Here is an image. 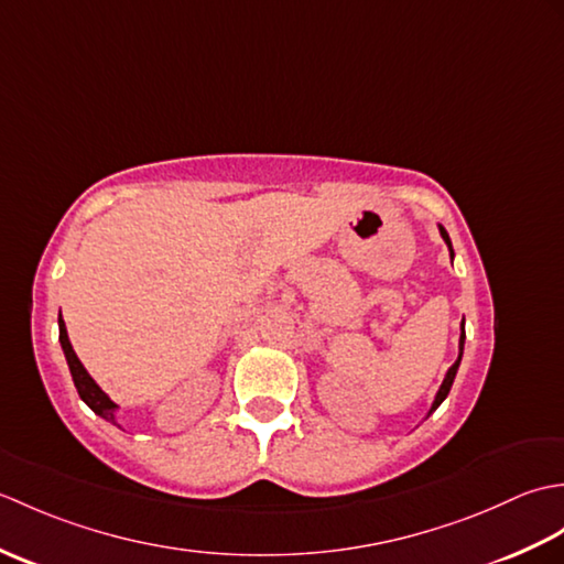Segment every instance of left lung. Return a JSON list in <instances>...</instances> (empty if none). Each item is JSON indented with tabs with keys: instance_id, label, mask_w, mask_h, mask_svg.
<instances>
[{
	"instance_id": "8db88e82",
	"label": "left lung",
	"mask_w": 564,
	"mask_h": 564,
	"mask_svg": "<svg viewBox=\"0 0 564 564\" xmlns=\"http://www.w3.org/2000/svg\"><path fill=\"white\" fill-rule=\"evenodd\" d=\"M441 237L446 239V245H448V249H451V257H453V247H451V237H448V232L443 230L441 227ZM463 344H465V329H463V334H460V354H458V361H455L451 368H448V373H446V378H443V382H441V388H438V392H436V400H434V404H431V412L436 410V406L446 400V394L451 392V386H453V378H455V373H458V366H460V358H463ZM429 412V414H431Z\"/></svg>"
}]
</instances>
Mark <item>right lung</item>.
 Masks as SVG:
<instances>
[{"mask_svg": "<svg viewBox=\"0 0 564 564\" xmlns=\"http://www.w3.org/2000/svg\"><path fill=\"white\" fill-rule=\"evenodd\" d=\"M59 344H63V351H65V358H67V366H69V373H72V380H75V388L79 392V398L87 402L94 412H97L99 416H104L106 422L116 424V416H113V410L116 404L106 398V392L97 386V382L91 380V376L84 370L82 361L77 358L75 349H72V344L67 339V329H65V319L63 315H59Z\"/></svg>", "mask_w": 564, "mask_h": 564, "instance_id": "add662e5", "label": "right lung"}]
</instances>
